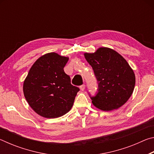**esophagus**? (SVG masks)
Listing matches in <instances>:
<instances>
[{"label":"esophagus","instance_id":"1","mask_svg":"<svg viewBox=\"0 0 154 154\" xmlns=\"http://www.w3.org/2000/svg\"><path fill=\"white\" fill-rule=\"evenodd\" d=\"M85 85H82L80 86V90H82V91H83L85 90Z\"/></svg>","mask_w":154,"mask_h":154}]
</instances>
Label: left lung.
I'll list each match as a JSON object with an SVG mask.
<instances>
[{
	"label": "left lung",
	"mask_w": 154,
	"mask_h": 154,
	"mask_svg": "<svg viewBox=\"0 0 154 154\" xmlns=\"http://www.w3.org/2000/svg\"><path fill=\"white\" fill-rule=\"evenodd\" d=\"M84 56L98 82V92L91 97L94 106L105 111L123 106L132 94L136 80L127 61L114 49L105 47L94 53L85 52Z\"/></svg>",
	"instance_id": "left-lung-1"
}]
</instances>
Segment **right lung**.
I'll return each mask as SVG.
<instances>
[{
	"label": "right lung",
	"mask_w": 154,
	"mask_h": 154,
	"mask_svg": "<svg viewBox=\"0 0 154 154\" xmlns=\"http://www.w3.org/2000/svg\"><path fill=\"white\" fill-rule=\"evenodd\" d=\"M69 57L50 52L32 64L24 79L23 92L32 110L45 118H57L71 110L79 89L71 83L64 67Z\"/></svg>",
	"instance_id": "add662e5"
}]
</instances>
